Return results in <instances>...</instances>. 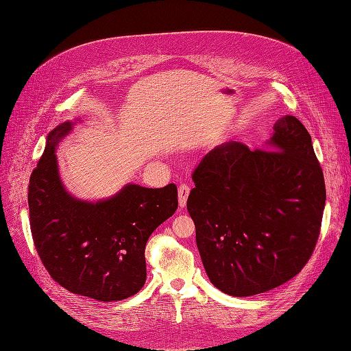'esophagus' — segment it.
I'll list each match as a JSON object with an SVG mask.
<instances>
[{"instance_id": "1", "label": "esophagus", "mask_w": 351, "mask_h": 351, "mask_svg": "<svg viewBox=\"0 0 351 351\" xmlns=\"http://www.w3.org/2000/svg\"><path fill=\"white\" fill-rule=\"evenodd\" d=\"M189 193H190L189 184L183 183V184L178 186V204H180V208H182V209H183V208L186 206V204H187V196H189Z\"/></svg>"}]
</instances>
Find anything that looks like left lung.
Instances as JSON below:
<instances>
[{"mask_svg":"<svg viewBox=\"0 0 351 351\" xmlns=\"http://www.w3.org/2000/svg\"><path fill=\"white\" fill-rule=\"evenodd\" d=\"M267 145L269 151L222 143L192 176L187 210L202 262L210 282L234 297L295 277L321 231L326 192L309 132L284 115Z\"/></svg>","mask_w":351,"mask_h":351,"instance_id":"1","label":"left lung"}]
</instances>
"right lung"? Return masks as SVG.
Wrapping results in <instances>:
<instances>
[{
  "instance_id": "add662e5",
  "label": "right lung",
  "mask_w": 351,
  "mask_h": 351,
  "mask_svg": "<svg viewBox=\"0 0 351 351\" xmlns=\"http://www.w3.org/2000/svg\"><path fill=\"white\" fill-rule=\"evenodd\" d=\"M57 125L29 180V221L51 278L74 294L124 300L146 281L145 247L177 206V186L125 184L114 196L88 202L71 196L58 174L56 146L73 129Z\"/></svg>"
}]
</instances>
